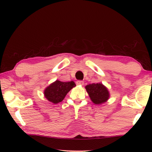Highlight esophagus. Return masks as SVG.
<instances>
[{
    "instance_id": "obj_1",
    "label": "esophagus",
    "mask_w": 152,
    "mask_h": 152,
    "mask_svg": "<svg viewBox=\"0 0 152 152\" xmlns=\"http://www.w3.org/2000/svg\"><path fill=\"white\" fill-rule=\"evenodd\" d=\"M76 84L79 85V86H83V84H84V82L82 81V80H78V81L76 82Z\"/></svg>"
}]
</instances>
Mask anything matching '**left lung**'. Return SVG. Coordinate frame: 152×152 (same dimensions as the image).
<instances>
[{"label": "left lung", "instance_id": "left-lung-1", "mask_svg": "<svg viewBox=\"0 0 152 152\" xmlns=\"http://www.w3.org/2000/svg\"><path fill=\"white\" fill-rule=\"evenodd\" d=\"M87 92L93 103L96 104L105 102L109 98V92L102 83H92L86 86Z\"/></svg>", "mask_w": 152, "mask_h": 152}]
</instances>
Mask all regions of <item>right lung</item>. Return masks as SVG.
Returning <instances> with one entry per match:
<instances>
[{
	"label": "right lung",
	"instance_id": "obj_1",
	"mask_svg": "<svg viewBox=\"0 0 152 152\" xmlns=\"http://www.w3.org/2000/svg\"><path fill=\"white\" fill-rule=\"evenodd\" d=\"M75 86L73 81L63 82L56 80L45 89V97L54 104H57L62 101L68 92Z\"/></svg>",
	"mask_w": 152,
	"mask_h": 152
}]
</instances>
